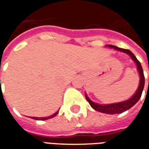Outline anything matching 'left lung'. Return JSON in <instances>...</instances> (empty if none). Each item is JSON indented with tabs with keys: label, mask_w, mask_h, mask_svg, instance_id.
<instances>
[{
	"label": "left lung",
	"mask_w": 149,
	"mask_h": 149,
	"mask_svg": "<svg viewBox=\"0 0 149 149\" xmlns=\"http://www.w3.org/2000/svg\"><path fill=\"white\" fill-rule=\"evenodd\" d=\"M107 47H109L111 49H115L120 52H124L128 54V56H130V57L132 60L135 62V64L136 65V68H137V71L139 72V76H140V82H139V85L136 93L134 95L129 98L128 100H124L121 102H117V103H112V104H97L93 102V100H91L88 97L87 94L85 93V98L88 100V102L89 103L91 107L93 109L97 110L98 112H103V113H106V114H116V113H121L123 112L127 111L129 109H131L132 107L133 106L134 104L137 103V101L140 100V98L141 97V94L143 92L144 87V72H143V68L141 67V65L140 61H138L136 57L135 56V55L130 50L125 49H120L118 48L116 46L114 45H107ZM149 83V80H148Z\"/></svg>",
	"instance_id": "1"
}]
</instances>
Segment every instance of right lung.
<instances>
[{
	"instance_id": "right-lung-1",
	"label": "right lung",
	"mask_w": 149,
	"mask_h": 149,
	"mask_svg": "<svg viewBox=\"0 0 149 149\" xmlns=\"http://www.w3.org/2000/svg\"><path fill=\"white\" fill-rule=\"evenodd\" d=\"M58 112H59V111H57V112H55L54 114L49 116H46V117H34V116H33V117H31V118L34 119V120H49V119H51V118H52V117H54L55 116L57 115V113H58Z\"/></svg>"
}]
</instances>
